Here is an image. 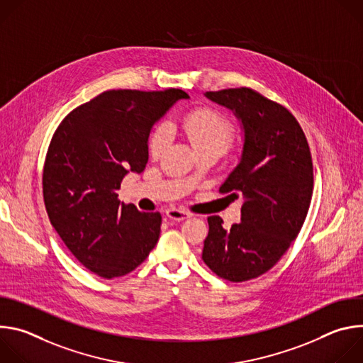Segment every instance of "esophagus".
Returning a JSON list of instances; mask_svg holds the SVG:
<instances>
[{"label": "esophagus", "mask_w": 363, "mask_h": 363, "mask_svg": "<svg viewBox=\"0 0 363 363\" xmlns=\"http://www.w3.org/2000/svg\"><path fill=\"white\" fill-rule=\"evenodd\" d=\"M192 214L188 213V211H184V210H178V208H169L167 211V217L174 220V221H182V220H186L189 218Z\"/></svg>", "instance_id": "34e87169"}]
</instances>
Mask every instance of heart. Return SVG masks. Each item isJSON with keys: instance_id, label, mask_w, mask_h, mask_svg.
<instances>
[{"instance_id": "heart-1", "label": "heart", "mask_w": 363, "mask_h": 363, "mask_svg": "<svg viewBox=\"0 0 363 363\" xmlns=\"http://www.w3.org/2000/svg\"><path fill=\"white\" fill-rule=\"evenodd\" d=\"M181 130L186 135L195 150L218 149L224 152L233 140L234 130L225 116L213 108H196L179 121ZM169 142L165 125L155 128L149 139L152 157H160Z\"/></svg>"}]
</instances>
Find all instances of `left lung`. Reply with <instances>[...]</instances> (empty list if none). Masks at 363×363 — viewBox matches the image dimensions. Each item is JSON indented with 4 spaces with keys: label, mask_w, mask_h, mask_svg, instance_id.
Returning a JSON list of instances; mask_svg holds the SVG:
<instances>
[{
    "label": "left lung",
    "mask_w": 363,
    "mask_h": 363,
    "mask_svg": "<svg viewBox=\"0 0 363 363\" xmlns=\"http://www.w3.org/2000/svg\"><path fill=\"white\" fill-rule=\"evenodd\" d=\"M233 111L244 130L241 158L220 192L242 198L241 223L230 230L208 217L202 260L218 277L240 283L269 272L306 220L313 194V164L296 118L248 87L206 91Z\"/></svg>",
    "instance_id": "left-lung-1"
}]
</instances>
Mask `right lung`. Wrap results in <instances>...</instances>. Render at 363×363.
Returning <instances> with one entry per match:
<instances>
[{
	"mask_svg": "<svg viewBox=\"0 0 363 363\" xmlns=\"http://www.w3.org/2000/svg\"><path fill=\"white\" fill-rule=\"evenodd\" d=\"M164 91L108 90L72 111L51 138L43 196L51 225L77 260L103 279L133 272L157 245L162 217L118 199L128 172L147 162V139L181 99Z\"/></svg>",
	"mask_w": 363,
	"mask_h": 363,
	"instance_id": "add662e5",
	"label": "right lung"
}]
</instances>
